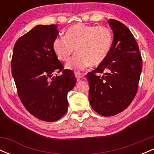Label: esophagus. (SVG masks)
I'll return each mask as SVG.
<instances>
[{
  "label": "esophagus",
  "mask_w": 154,
  "mask_h": 154,
  "mask_svg": "<svg viewBox=\"0 0 154 154\" xmlns=\"http://www.w3.org/2000/svg\"><path fill=\"white\" fill-rule=\"evenodd\" d=\"M75 75L76 78L78 79V80H79V79L82 78V77L85 76L84 74H83V73H80V72H75Z\"/></svg>",
  "instance_id": "34e87169"
}]
</instances>
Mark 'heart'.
<instances>
[{"mask_svg": "<svg viewBox=\"0 0 154 154\" xmlns=\"http://www.w3.org/2000/svg\"><path fill=\"white\" fill-rule=\"evenodd\" d=\"M113 35L104 26L74 24L65 37L54 40L53 48L60 61L67 62L76 50L77 55L66 65L69 69L80 71L91 65L98 66L106 59L111 49Z\"/></svg>", "mask_w": 154, "mask_h": 154, "instance_id": "b5f03b06", "label": "heart"}]
</instances>
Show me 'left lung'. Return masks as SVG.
<instances>
[{
	"label": "left lung",
	"instance_id": "8db88e82",
	"mask_svg": "<svg viewBox=\"0 0 154 154\" xmlns=\"http://www.w3.org/2000/svg\"><path fill=\"white\" fill-rule=\"evenodd\" d=\"M109 24L114 32L110 53L103 63L87 74L91 107L105 116L119 114L132 103L143 66L138 45L130 29L115 19H109Z\"/></svg>",
	"mask_w": 154,
	"mask_h": 154
}]
</instances>
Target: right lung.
Returning <instances> with one entry per match:
<instances>
[{"label": "right lung", "instance_id": "1", "mask_svg": "<svg viewBox=\"0 0 154 154\" xmlns=\"http://www.w3.org/2000/svg\"><path fill=\"white\" fill-rule=\"evenodd\" d=\"M58 35L55 24L36 26L17 40L11 59L21 101L31 114L45 122L57 121L66 114L67 93L77 81L54 53L53 43Z\"/></svg>", "mask_w": 154, "mask_h": 154}]
</instances>
